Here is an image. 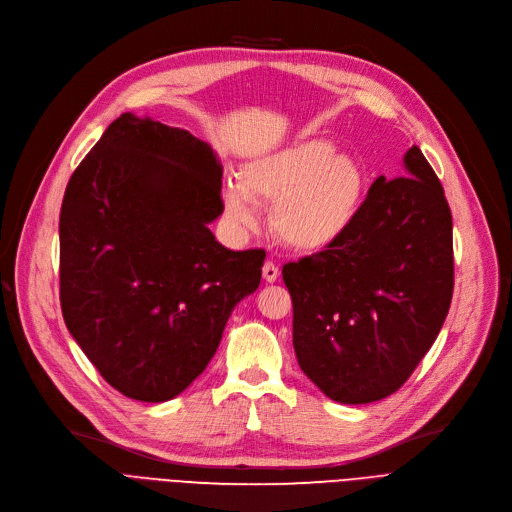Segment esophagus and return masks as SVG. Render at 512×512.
<instances>
[{
    "instance_id": "esophagus-1",
    "label": "esophagus",
    "mask_w": 512,
    "mask_h": 512,
    "mask_svg": "<svg viewBox=\"0 0 512 512\" xmlns=\"http://www.w3.org/2000/svg\"><path fill=\"white\" fill-rule=\"evenodd\" d=\"M261 272H263L265 282H276L280 278V270H278V265L274 261H265L263 267H261Z\"/></svg>"
}]
</instances>
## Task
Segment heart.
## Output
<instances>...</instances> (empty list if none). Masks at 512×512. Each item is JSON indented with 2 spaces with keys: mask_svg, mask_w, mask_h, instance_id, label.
Listing matches in <instances>:
<instances>
[{
  "mask_svg": "<svg viewBox=\"0 0 512 512\" xmlns=\"http://www.w3.org/2000/svg\"><path fill=\"white\" fill-rule=\"evenodd\" d=\"M365 193L359 161L311 139L251 159L238 182H224L222 209L234 230L247 232L259 222L255 201L272 203L270 224L284 245L319 251L351 228Z\"/></svg>",
  "mask_w": 512,
  "mask_h": 512,
  "instance_id": "obj_1",
  "label": "heart"
}]
</instances>
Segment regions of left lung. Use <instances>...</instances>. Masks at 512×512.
Here are the masks:
<instances>
[{"label": "left lung", "mask_w": 512, "mask_h": 512, "mask_svg": "<svg viewBox=\"0 0 512 512\" xmlns=\"http://www.w3.org/2000/svg\"><path fill=\"white\" fill-rule=\"evenodd\" d=\"M405 176H380L324 251L282 267L292 344L328 398L365 405L405 384L438 338L454 288L452 213L413 145Z\"/></svg>", "instance_id": "8db88e82"}]
</instances>
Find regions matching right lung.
Segmentation results:
<instances>
[{"mask_svg":"<svg viewBox=\"0 0 512 512\" xmlns=\"http://www.w3.org/2000/svg\"><path fill=\"white\" fill-rule=\"evenodd\" d=\"M222 164L188 130L122 114L74 170L60 211L68 332L128 398L164 402L203 373L263 249L230 251L207 224Z\"/></svg>","mask_w":512,"mask_h":512,"instance_id":"obj_1","label":"right lung"}]
</instances>
